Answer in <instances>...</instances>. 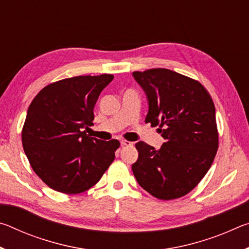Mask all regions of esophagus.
<instances>
[{
  "label": "esophagus",
  "mask_w": 249,
  "mask_h": 249,
  "mask_svg": "<svg viewBox=\"0 0 249 249\" xmlns=\"http://www.w3.org/2000/svg\"><path fill=\"white\" fill-rule=\"evenodd\" d=\"M121 144H122V146H133L134 142H129V141H122Z\"/></svg>",
  "instance_id": "1"
}]
</instances>
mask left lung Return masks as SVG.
<instances>
[{
    "instance_id": "obj_1",
    "label": "left lung",
    "mask_w": 249,
    "mask_h": 249,
    "mask_svg": "<svg viewBox=\"0 0 249 249\" xmlns=\"http://www.w3.org/2000/svg\"><path fill=\"white\" fill-rule=\"evenodd\" d=\"M149 109L145 123L158 126L166 142L160 149L136 142L133 174L159 200L184 196L209 171L218 148L215 107L208 90L187 75L165 68L134 71Z\"/></svg>"
}]
</instances>
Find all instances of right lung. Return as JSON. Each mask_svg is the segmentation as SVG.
Returning a JSON list of instances; mask_svg holds the SVG:
<instances>
[{
  "instance_id": "obj_1",
  "label": "right lung",
  "mask_w": 249,
  "mask_h": 249,
  "mask_svg": "<svg viewBox=\"0 0 249 249\" xmlns=\"http://www.w3.org/2000/svg\"><path fill=\"white\" fill-rule=\"evenodd\" d=\"M113 74L78 75L43 88L29 105L22 144L33 170L49 188L78 195L99 182L115 158L120 142H103L84 129Z\"/></svg>"
}]
</instances>
